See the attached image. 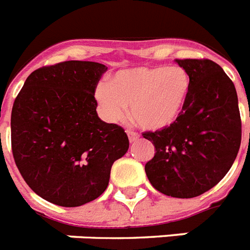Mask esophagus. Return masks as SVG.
I'll use <instances>...</instances> for the list:
<instances>
[{"instance_id": "1", "label": "esophagus", "mask_w": 250, "mask_h": 250, "mask_svg": "<svg viewBox=\"0 0 250 250\" xmlns=\"http://www.w3.org/2000/svg\"><path fill=\"white\" fill-rule=\"evenodd\" d=\"M127 137H129V141L130 142H135V141H138L139 135H138V133H135V131L127 130Z\"/></svg>"}]
</instances>
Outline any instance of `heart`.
<instances>
[{
    "label": "heart",
    "mask_w": 250,
    "mask_h": 250,
    "mask_svg": "<svg viewBox=\"0 0 250 250\" xmlns=\"http://www.w3.org/2000/svg\"><path fill=\"white\" fill-rule=\"evenodd\" d=\"M191 93V77L179 65H139L116 72L108 86L95 89L101 112L109 123L130 117L142 129L165 130L185 111Z\"/></svg>",
    "instance_id": "b5f03b06"
}]
</instances>
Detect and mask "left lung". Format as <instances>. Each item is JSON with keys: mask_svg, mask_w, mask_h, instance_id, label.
I'll list each match as a JSON object with an SVG mask.
<instances>
[{"mask_svg": "<svg viewBox=\"0 0 250 250\" xmlns=\"http://www.w3.org/2000/svg\"><path fill=\"white\" fill-rule=\"evenodd\" d=\"M191 77V93L178 121L143 137L155 146L145 170L164 195L196 197L227 174L241 143V120L235 85L209 59H175Z\"/></svg>", "mask_w": 250, "mask_h": 250, "instance_id": "8db88e82", "label": "left lung"}]
</instances>
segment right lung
I'll return each mask as SVG.
<instances>
[{
  "instance_id": "1",
  "label": "right lung",
  "mask_w": 250,
  "mask_h": 250,
  "mask_svg": "<svg viewBox=\"0 0 250 250\" xmlns=\"http://www.w3.org/2000/svg\"><path fill=\"white\" fill-rule=\"evenodd\" d=\"M107 67L68 61L33 71L11 111L18 169L39 196L80 207L104 192L111 167L129 148L124 129L98 117L94 98Z\"/></svg>"
}]
</instances>
